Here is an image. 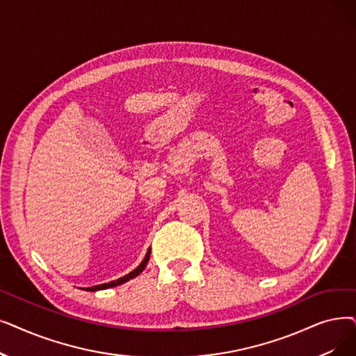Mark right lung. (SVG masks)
<instances>
[{
  "instance_id": "obj_1",
  "label": "right lung",
  "mask_w": 356,
  "mask_h": 356,
  "mask_svg": "<svg viewBox=\"0 0 356 356\" xmlns=\"http://www.w3.org/2000/svg\"><path fill=\"white\" fill-rule=\"evenodd\" d=\"M149 254H151V250L148 249V252H147V254H145V257H144V260L141 261V265L138 266L136 269H134L132 272H129L128 275H125V276H122V277H119V280H116V281H111V282H107V284H102V285H96V286H91V288H84V291H100V289H107V288H113V286H118V285H122V284H125V282H128L129 280H132V277H135V276H138L140 275L144 269H145V266H147V264H148V260H149Z\"/></svg>"
}]
</instances>
